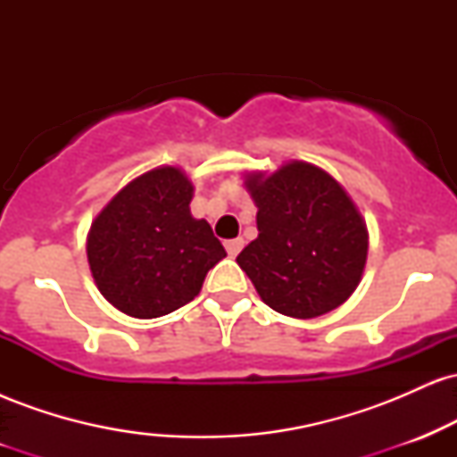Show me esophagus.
Wrapping results in <instances>:
<instances>
[{
	"mask_svg": "<svg viewBox=\"0 0 457 457\" xmlns=\"http://www.w3.org/2000/svg\"><path fill=\"white\" fill-rule=\"evenodd\" d=\"M245 246V240L243 238H232V240H225V249H228V255L229 258H236V255L240 253V249Z\"/></svg>",
	"mask_w": 457,
	"mask_h": 457,
	"instance_id": "1",
	"label": "esophagus"
}]
</instances>
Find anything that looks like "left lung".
<instances>
[{"label": "left lung", "instance_id": "1", "mask_svg": "<svg viewBox=\"0 0 457 457\" xmlns=\"http://www.w3.org/2000/svg\"><path fill=\"white\" fill-rule=\"evenodd\" d=\"M246 188L258 238L236 258L262 301L290 318H316L348 301L367 260V229L353 199L327 171L287 162Z\"/></svg>", "mask_w": 457, "mask_h": 457}]
</instances>
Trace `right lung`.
Instances as JSON below:
<instances>
[{"label": "right lung", "mask_w": 457, "mask_h": 457, "mask_svg": "<svg viewBox=\"0 0 457 457\" xmlns=\"http://www.w3.org/2000/svg\"><path fill=\"white\" fill-rule=\"evenodd\" d=\"M193 185L176 167L135 178L98 214L87 262L101 295L133 318L176 312L225 255L212 228L193 219Z\"/></svg>", "instance_id": "right-lung-1"}]
</instances>
